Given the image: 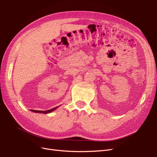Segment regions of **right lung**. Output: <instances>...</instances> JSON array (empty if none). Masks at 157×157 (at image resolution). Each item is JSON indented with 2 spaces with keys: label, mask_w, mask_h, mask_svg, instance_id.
<instances>
[{
  "label": "right lung",
  "mask_w": 157,
  "mask_h": 157,
  "mask_svg": "<svg viewBox=\"0 0 157 157\" xmlns=\"http://www.w3.org/2000/svg\"><path fill=\"white\" fill-rule=\"evenodd\" d=\"M58 107H54V108H53V109H50V110H47V111H36V110H32V109H31V111H33V112H34V113H40L46 114V113H51L52 111H54L55 109H56L58 108Z\"/></svg>",
  "instance_id": "right-lung-1"
}]
</instances>
